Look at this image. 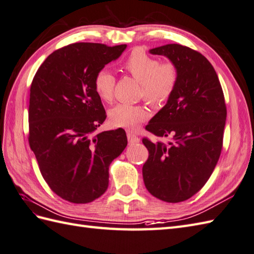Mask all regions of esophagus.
Masks as SVG:
<instances>
[{
	"instance_id": "1",
	"label": "esophagus",
	"mask_w": 254,
	"mask_h": 254,
	"mask_svg": "<svg viewBox=\"0 0 254 254\" xmlns=\"http://www.w3.org/2000/svg\"><path fill=\"white\" fill-rule=\"evenodd\" d=\"M127 138H128V141H129V143H130V144H134V143L140 142V138H138L136 134H134L130 130L127 131Z\"/></svg>"
}]
</instances>
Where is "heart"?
Returning <instances> with one entry per match:
<instances>
[{"instance_id": "obj_1", "label": "heart", "mask_w": 254, "mask_h": 254, "mask_svg": "<svg viewBox=\"0 0 254 254\" xmlns=\"http://www.w3.org/2000/svg\"><path fill=\"white\" fill-rule=\"evenodd\" d=\"M123 68L140 81V93L151 104L160 105L171 98L178 81V70L172 62L160 63L142 50H134L124 61ZM115 77L108 69H101L94 78V89L105 102L113 99ZM149 116L143 104L118 103L109 111L113 125L129 129L136 128Z\"/></svg>"}]
</instances>
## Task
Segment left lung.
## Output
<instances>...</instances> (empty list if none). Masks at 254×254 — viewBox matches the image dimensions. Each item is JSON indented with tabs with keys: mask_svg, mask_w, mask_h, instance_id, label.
<instances>
[{
	"mask_svg": "<svg viewBox=\"0 0 254 254\" xmlns=\"http://www.w3.org/2000/svg\"><path fill=\"white\" fill-rule=\"evenodd\" d=\"M177 67L178 81L166 104L145 129L171 141L143 144L149 157L142 167L145 188L171 203L188 200L203 187L221 155L226 122L224 93L215 69L201 53L180 46L151 49Z\"/></svg>",
	"mask_w": 254,
	"mask_h": 254,
	"instance_id": "left-lung-1",
	"label": "left lung"
}]
</instances>
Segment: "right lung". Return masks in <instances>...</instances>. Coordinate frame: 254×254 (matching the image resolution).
Listing matches in <instances>:
<instances>
[{
	"label": "right lung",
	"instance_id": "add662e5",
	"mask_svg": "<svg viewBox=\"0 0 254 254\" xmlns=\"http://www.w3.org/2000/svg\"><path fill=\"white\" fill-rule=\"evenodd\" d=\"M126 48L69 44L50 54L32 80L30 148L50 188L72 203H89L105 192L109 166L127 145L122 128L93 134L106 118L94 78Z\"/></svg>",
	"mask_w": 254,
	"mask_h": 254
}]
</instances>
